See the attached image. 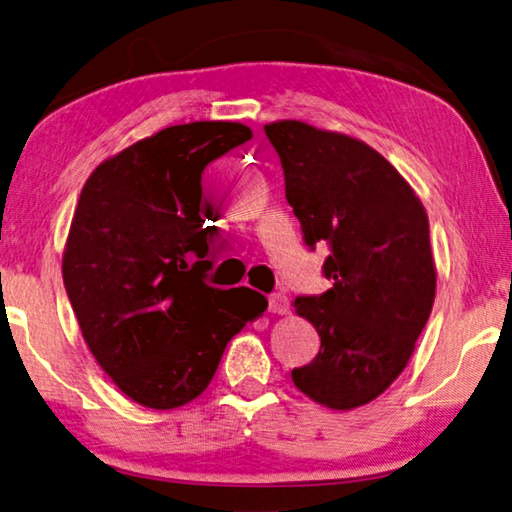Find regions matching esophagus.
<instances>
[{
  "label": "esophagus",
  "instance_id": "34e87169",
  "mask_svg": "<svg viewBox=\"0 0 512 512\" xmlns=\"http://www.w3.org/2000/svg\"><path fill=\"white\" fill-rule=\"evenodd\" d=\"M269 312L283 316L289 312V298L285 294H272L269 296Z\"/></svg>",
  "mask_w": 512,
  "mask_h": 512
}]
</instances>
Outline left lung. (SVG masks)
<instances>
[{"instance_id": "1", "label": "left lung", "mask_w": 512, "mask_h": 512, "mask_svg": "<svg viewBox=\"0 0 512 512\" xmlns=\"http://www.w3.org/2000/svg\"><path fill=\"white\" fill-rule=\"evenodd\" d=\"M265 133L305 243L327 247L323 274L332 281L325 294L294 301L321 350L292 381L330 410L361 408L406 370L435 303L426 207L363 140L301 120L269 122Z\"/></svg>"}]
</instances>
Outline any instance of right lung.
<instances>
[{
    "instance_id": "1",
    "label": "right lung",
    "mask_w": 512,
    "mask_h": 512,
    "mask_svg": "<svg viewBox=\"0 0 512 512\" xmlns=\"http://www.w3.org/2000/svg\"><path fill=\"white\" fill-rule=\"evenodd\" d=\"M247 140L240 122L167 127L100 162L77 200L66 294L95 361L144 408L200 397L227 343L267 310L265 296L247 303L202 281L211 236L202 171Z\"/></svg>"
}]
</instances>
